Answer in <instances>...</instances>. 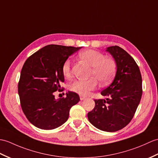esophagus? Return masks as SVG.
<instances>
[{
    "mask_svg": "<svg viewBox=\"0 0 158 158\" xmlns=\"http://www.w3.org/2000/svg\"><path fill=\"white\" fill-rule=\"evenodd\" d=\"M87 97L86 96H80V100H84L85 99H86Z\"/></svg>",
    "mask_w": 158,
    "mask_h": 158,
    "instance_id": "obj_1",
    "label": "esophagus"
}]
</instances>
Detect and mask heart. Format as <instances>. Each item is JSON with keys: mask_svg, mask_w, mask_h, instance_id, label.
<instances>
[{"mask_svg": "<svg viewBox=\"0 0 158 158\" xmlns=\"http://www.w3.org/2000/svg\"><path fill=\"white\" fill-rule=\"evenodd\" d=\"M79 57L92 67L91 75L96 77L102 85L108 84L112 79L116 69V62L112 58L104 57L102 53L91 49L80 52ZM62 72L66 78L71 77L72 71L70 60H67L64 62ZM96 79L92 77L87 80L77 79L71 84L70 89L80 95H87L97 87L98 81Z\"/></svg>", "mask_w": 158, "mask_h": 158, "instance_id": "heart-1", "label": "heart"}]
</instances>
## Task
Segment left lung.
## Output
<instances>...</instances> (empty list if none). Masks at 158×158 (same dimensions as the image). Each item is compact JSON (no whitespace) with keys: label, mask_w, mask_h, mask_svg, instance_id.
Returning <instances> with one entry per match:
<instances>
[{"label":"left lung","mask_w":158,"mask_h":158,"mask_svg":"<svg viewBox=\"0 0 158 158\" xmlns=\"http://www.w3.org/2000/svg\"><path fill=\"white\" fill-rule=\"evenodd\" d=\"M116 64L113 81L101 91L106 99L95 100V107L87 118L97 129L115 132L125 127L133 118L142 96V78L136 62L118 46L106 48Z\"/></svg>","instance_id":"1"}]
</instances>
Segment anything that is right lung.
Returning <instances> with one entry per match:
<instances>
[{"instance_id":"add662e5","label":"right lung","mask_w":158,"mask_h":158,"mask_svg":"<svg viewBox=\"0 0 158 158\" xmlns=\"http://www.w3.org/2000/svg\"><path fill=\"white\" fill-rule=\"evenodd\" d=\"M81 47L48 45L29 56L21 69L18 84L21 106L33 125L52 130L68 120L73 106L80 100L79 95L68 91L66 98L56 100L54 92L64 81L62 67L69 56Z\"/></svg>"}]
</instances>
